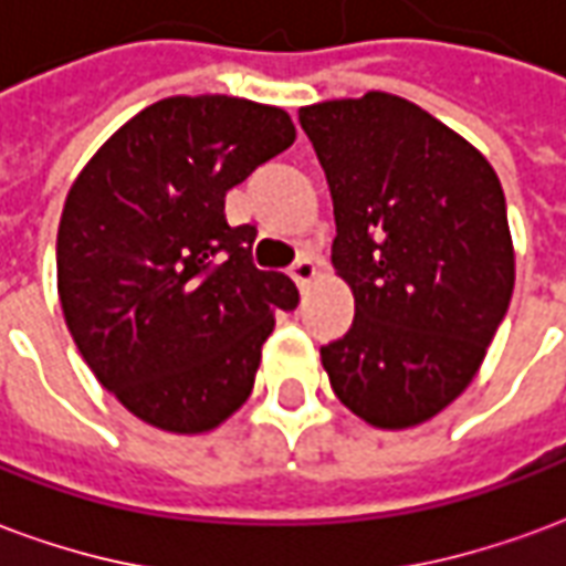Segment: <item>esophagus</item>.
<instances>
[{
	"instance_id": "34e87169",
	"label": "esophagus",
	"mask_w": 566,
	"mask_h": 566,
	"mask_svg": "<svg viewBox=\"0 0 566 566\" xmlns=\"http://www.w3.org/2000/svg\"><path fill=\"white\" fill-rule=\"evenodd\" d=\"M291 279H294L300 291H306L308 284L318 279V263L312 258H300L294 263V270H291Z\"/></svg>"
}]
</instances>
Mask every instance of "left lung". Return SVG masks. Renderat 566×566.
<instances>
[{
	"instance_id": "obj_1",
	"label": "left lung",
	"mask_w": 566,
	"mask_h": 566,
	"mask_svg": "<svg viewBox=\"0 0 566 566\" xmlns=\"http://www.w3.org/2000/svg\"><path fill=\"white\" fill-rule=\"evenodd\" d=\"M327 175L333 266L355 321L321 348L357 418L403 430L454 403L485 360L515 284L506 199L470 142L394 93L300 108Z\"/></svg>"
}]
</instances>
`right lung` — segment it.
Segmentation results:
<instances>
[{
	"mask_svg": "<svg viewBox=\"0 0 566 566\" xmlns=\"http://www.w3.org/2000/svg\"><path fill=\"white\" fill-rule=\"evenodd\" d=\"M291 115L235 96H169L129 117L69 187L56 233L66 327L145 424L209 433L254 388L275 308L300 294L251 263L227 190L294 145Z\"/></svg>",
	"mask_w": 566,
	"mask_h": 566,
	"instance_id": "right-lung-1",
	"label": "right lung"
}]
</instances>
